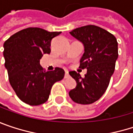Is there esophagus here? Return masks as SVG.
I'll use <instances>...</instances> for the list:
<instances>
[{"label":"esophagus","instance_id":"34e87169","mask_svg":"<svg viewBox=\"0 0 133 133\" xmlns=\"http://www.w3.org/2000/svg\"><path fill=\"white\" fill-rule=\"evenodd\" d=\"M69 78V74H68V71H65V78Z\"/></svg>","mask_w":133,"mask_h":133}]
</instances>
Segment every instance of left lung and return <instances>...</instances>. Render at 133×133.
<instances>
[{"label":"left lung","instance_id":"1","mask_svg":"<svg viewBox=\"0 0 133 133\" xmlns=\"http://www.w3.org/2000/svg\"><path fill=\"white\" fill-rule=\"evenodd\" d=\"M70 34L84 44L85 52L79 68H87V73L82 78L75 71L69 72L77 82L69 96L76 103L92 104L102 96L109 86L119 55L118 42L113 35L92 24L75 28Z\"/></svg>","mask_w":133,"mask_h":133}]
</instances>
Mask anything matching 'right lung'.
<instances>
[{"mask_svg": "<svg viewBox=\"0 0 133 133\" xmlns=\"http://www.w3.org/2000/svg\"><path fill=\"white\" fill-rule=\"evenodd\" d=\"M61 32L28 28L11 36L4 44V65L17 97L30 105H39L49 98L52 85L63 79L65 71H45L40 65L44 54H50L51 41Z\"/></svg>", "mask_w": 133, "mask_h": 133, "instance_id": "1", "label": "right lung"}]
</instances>
